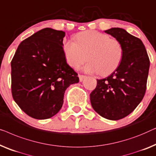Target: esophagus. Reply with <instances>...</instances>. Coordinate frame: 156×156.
Here are the masks:
<instances>
[{"mask_svg":"<svg viewBox=\"0 0 156 156\" xmlns=\"http://www.w3.org/2000/svg\"><path fill=\"white\" fill-rule=\"evenodd\" d=\"M78 77H79V80H80V82H82V81L83 80V79H84L85 78H86V76H83V75H79Z\"/></svg>","mask_w":156,"mask_h":156,"instance_id":"1","label":"esophagus"}]
</instances>
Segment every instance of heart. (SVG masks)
<instances>
[{
  "label": "heart",
  "mask_w": 156,
  "mask_h": 156,
  "mask_svg": "<svg viewBox=\"0 0 156 156\" xmlns=\"http://www.w3.org/2000/svg\"><path fill=\"white\" fill-rule=\"evenodd\" d=\"M76 41L63 44V52L67 63L78 69L85 61L83 71L88 73L105 76L112 72L121 62L123 56L122 44L109 35L97 31L80 32L76 36Z\"/></svg>",
  "instance_id": "heart-1"
}]
</instances>
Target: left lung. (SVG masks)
<instances>
[{"label": "left lung", "mask_w": 156, "mask_h": 156, "mask_svg": "<svg viewBox=\"0 0 156 156\" xmlns=\"http://www.w3.org/2000/svg\"><path fill=\"white\" fill-rule=\"evenodd\" d=\"M120 41L123 56L117 69L97 80L90 93L92 107L102 117L119 120L134 110L146 93L150 61L141 39L119 27L105 30Z\"/></svg>", "instance_id": "obj_1"}]
</instances>
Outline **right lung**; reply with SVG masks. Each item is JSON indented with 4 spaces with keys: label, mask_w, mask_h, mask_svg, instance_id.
<instances>
[{
    "label": "right lung",
    "mask_w": 156,
    "mask_h": 156,
    "mask_svg": "<svg viewBox=\"0 0 156 156\" xmlns=\"http://www.w3.org/2000/svg\"><path fill=\"white\" fill-rule=\"evenodd\" d=\"M66 33L44 28L20 44L11 61L12 95L24 112L37 119L56 115L66 90L78 83L63 49Z\"/></svg>",
    "instance_id": "add662e5"
}]
</instances>
